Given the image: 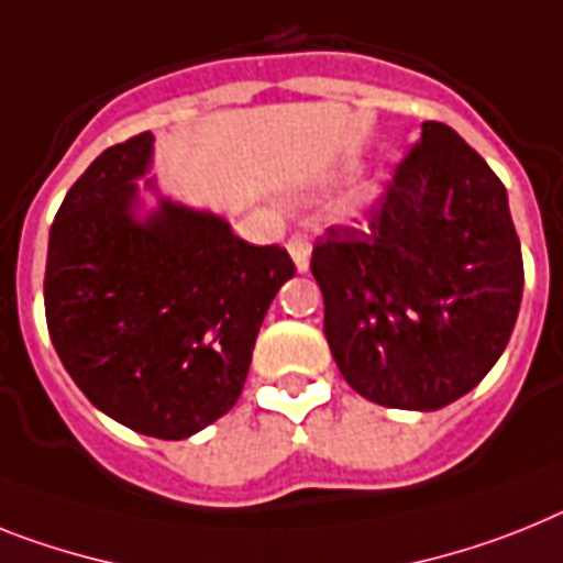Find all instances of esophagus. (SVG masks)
Returning <instances> with one entry per match:
<instances>
[{
  "mask_svg": "<svg viewBox=\"0 0 563 563\" xmlns=\"http://www.w3.org/2000/svg\"><path fill=\"white\" fill-rule=\"evenodd\" d=\"M289 254L295 260L297 272H309V260H311V243L303 238V234H295L289 240Z\"/></svg>",
  "mask_w": 563,
  "mask_h": 563,
  "instance_id": "esophagus-1",
  "label": "esophagus"
}]
</instances>
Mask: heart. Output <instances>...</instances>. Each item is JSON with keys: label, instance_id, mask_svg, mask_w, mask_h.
Here are the masks:
<instances>
[{"label": "heart", "instance_id": "b5f03b06", "mask_svg": "<svg viewBox=\"0 0 563 563\" xmlns=\"http://www.w3.org/2000/svg\"><path fill=\"white\" fill-rule=\"evenodd\" d=\"M363 197H372V194H363Z\"/></svg>", "mask_w": 563, "mask_h": 563}]
</instances>
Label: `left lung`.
I'll use <instances>...</instances> for the list:
<instances>
[{"label": "left lung", "instance_id": "obj_1", "mask_svg": "<svg viewBox=\"0 0 563 563\" xmlns=\"http://www.w3.org/2000/svg\"><path fill=\"white\" fill-rule=\"evenodd\" d=\"M311 274L346 384L391 409H441L484 380L521 309L507 188L450 125L423 122L369 225H329Z\"/></svg>", "mask_w": 563, "mask_h": 563}]
</instances>
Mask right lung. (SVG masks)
I'll list each match as a JSON object with an SVG mask.
<instances>
[{"mask_svg":"<svg viewBox=\"0 0 563 563\" xmlns=\"http://www.w3.org/2000/svg\"><path fill=\"white\" fill-rule=\"evenodd\" d=\"M154 136L111 145L56 211L45 318L82 395L140 434L183 441L243 391L254 340L295 263L209 211L172 200L140 223L136 177Z\"/></svg>","mask_w":563,"mask_h":563,"instance_id":"add662e5","label":"right lung"}]
</instances>
